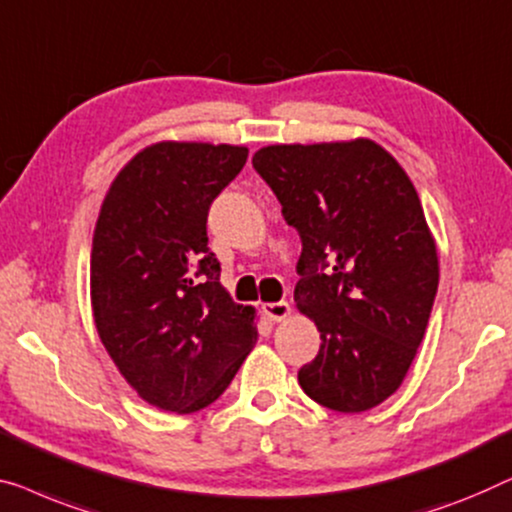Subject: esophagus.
Here are the masks:
<instances>
[{"label": "esophagus", "instance_id": "esophagus-1", "mask_svg": "<svg viewBox=\"0 0 512 512\" xmlns=\"http://www.w3.org/2000/svg\"><path fill=\"white\" fill-rule=\"evenodd\" d=\"M265 316L270 318V321H284V318L291 314V305H288L286 300H279V302H268V305H263Z\"/></svg>", "mask_w": 512, "mask_h": 512}]
</instances>
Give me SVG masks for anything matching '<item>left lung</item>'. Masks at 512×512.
Segmentation results:
<instances>
[{
    "instance_id": "8db88e82",
    "label": "left lung",
    "mask_w": 512,
    "mask_h": 512,
    "mask_svg": "<svg viewBox=\"0 0 512 512\" xmlns=\"http://www.w3.org/2000/svg\"><path fill=\"white\" fill-rule=\"evenodd\" d=\"M251 164L302 240L295 302L321 332L302 390L339 413L374 409L409 372L439 288L416 187L367 138L270 145Z\"/></svg>"
}]
</instances>
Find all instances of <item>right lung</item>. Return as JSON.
I'll use <instances>...</instances> for the list:
<instances>
[{"label":"right lung","mask_w":512,"mask_h":512,"mask_svg":"<svg viewBox=\"0 0 512 512\" xmlns=\"http://www.w3.org/2000/svg\"><path fill=\"white\" fill-rule=\"evenodd\" d=\"M247 147L157 143L110 184L94 228L90 295L99 337L145 402L173 413L212 404L256 344L207 247V212Z\"/></svg>","instance_id":"obj_1"}]
</instances>
